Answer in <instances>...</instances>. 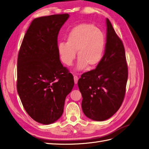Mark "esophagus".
I'll return each mask as SVG.
<instances>
[{
	"label": "esophagus",
	"mask_w": 149,
	"mask_h": 149,
	"mask_svg": "<svg viewBox=\"0 0 149 149\" xmlns=\"http://www.w3.org/2000/svg\"><path fill=\"white\" fill-rule=\"evenodd\" d=\"M78 77L77 76H74V84H77L78 83Z\"/></svg>",
	"instance_id": "34e87169"
}]
</instances>
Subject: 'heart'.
<instances>
[{
  "instance_id": "obj_1",
  "label": "heart",
  "mask_w": 149,
  "mask_h": 149,
  "mask_svg": "<svg viewBox=\"0 0 149 149\" xmlns=\"http://www.w3.org/2000/svg\"><path fill=\"white\" fill-rule=\"evenodd\" d=\"M66 40V42L58 44V53L62 62L71 66L77 52L79 58L76 71L83 70L88 65L94 67L100 63L103 57L105 37L104 33L94 24L83 23L76 26L71 30Z\"/></svg>"
}]
</instances>
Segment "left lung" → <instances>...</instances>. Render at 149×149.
Returning <instances> with one entry per match:
<instances>
[{
  "label": "left lung",
  "instance_id": "1",
  "mask_svg": "<svg viewBox=\"0 0 149 149\" xmlns=\"http://www.w3.org/2000/svg\"><path fill=\"white\" fill-rule=\"evenodd\" d=\"M105 52L95 70L83 73L78 80L82 109L89 118L102 121L118 110L123 101L127 66L123 44L106 19Z\"/></svg>",
  "mask_w": 149,
  "mask_h": 149
}]
</instances>
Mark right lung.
Masks as SVG:
<instances>
[{"label": "right lung", "instance_id": "add662e5", "mask_svg": "<svg viewBox=\"0 0 149 149\" xmlns=\"http://www.w3.org/2000/svg\"><path fill=\"white\" fill-rule=\"evenodd\" d=\"M70 15L35 18L26 33L17 61V91L24 109L39 123L57 121L73 76L61 64L57 50L59 31Z\"/></svg>", "mask_w": 149, "mask_h": 149}]
</instances>
